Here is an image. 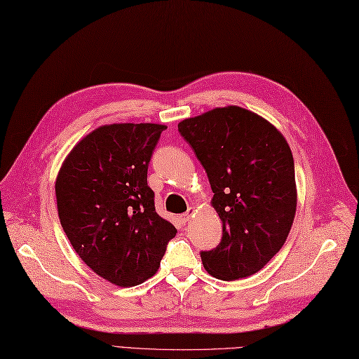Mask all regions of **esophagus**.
Here are the masks:
<instances>
[{
  "mask_svg": "<svg viewBox=\"0 0 359 359\" xmlns=\"http://www.w3.org/2000/svg\"><path fill=\"white\" fill-rule=\"evenodd\" d=\"M192 212H194V208H189L185 214H182V215H180L182 223H187V222H189V218L192 217Z\"/></svg>",
  "mask_w": 359,
  "mask_h": 359,
  "instance_id": "34e87169",
  "label": "esophagus"
}]
</instances>
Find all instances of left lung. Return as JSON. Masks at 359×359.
<instances>
[{
  "label": "left lung",
  "mask_w": 359,
  "mask_h": 359,
  "mask_svg": "<svg viewBox=\"0 0 359 359\" xmlns=\"http://www.w3.org/2000/svg\"><path fill=\"white\" fill-rule=\"evenodd\" d=\"M208 172L222 241L201 252L214 278L258 273L287 241L296 215L294 159L288 142L264 118L238 106L217 107L179 123Z\"/></svg>",
  "instance_id": "1"
}]
</instances>
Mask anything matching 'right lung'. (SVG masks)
<instances>
[{
  "label": "right lung",
  "mask_w": 359,
  "mask_h": 359,
  "mask_svg": "<svg viewBox=\"0 0 359 359\" xmlns=\"http://www.w3.org/2000/svg\"><path fill=\"white\" fill-rule=\"evenodd\" d=\"M162 124H110L85 136L56 180L60 224L92 271L135 287L158 271L176 227L158 215L147 171Z\"/></svg>",
  "instance_id": "obj_1"
}]
</instances>
